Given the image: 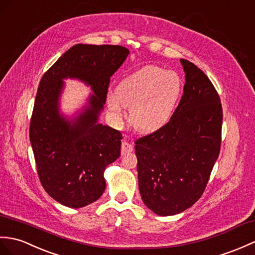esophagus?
Segmentation results:
<instances>
[{
  "instance_id": "esophagus-1",
  "label": "esophagus",
  "mask_w": 255,
  "mask_h": 255,
  "mask_svg": "<svg viewBox=\"0 0 255 255\" xmlns=\"http://www.w3.org/2000/svg\"><path fill=\"white\" fill-rule=\"evenodd\" d=\"M132 152V145L126 141L122 142V154L125 155L127 153Z\"/></svg>"
}]
</instances>
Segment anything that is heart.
<instances>
[{"instance_id": "heart-1", "label": "heart", "mask_w": 255, "mask_h": 255, "mask_svg": "<svg viewBox=\"0 0 255 255\" xmlns=\"http://www.w3.org/2000/svg\"><path fill=\"white\" fill-rule=\"evenodd\" d=\"M182 92V81L174 72L154 65L123 78L116 92L108 96L111 111L120 115L130 106V121L140 131L163 127L174 115Z\"/></svg>"}]
</instances>
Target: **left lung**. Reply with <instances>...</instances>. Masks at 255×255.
I'll return each instance as SVG.
<instances>
[{"label":"left lung","instance_id":"obj_1","mask_svg":"<svg viewBox=\"0 0 255 255\" xmlns=\"http://www.w3.org/2000/svg\"><path fill=\"white\" fill-rule=\"evenodd\" d=\"M186 84L169 122L135 141L139 190L155 214H179L201 198L220 154L221 99L202 70L180 60Z\"/></svg>","mask_w":255,"mask_h":255}]
</instances>
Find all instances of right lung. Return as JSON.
<instances>
[{"label":"right lung","mask_w":255,"mask_h":255,"mask_svg":"<svg viewBox=\"0 0 255 255\" xmlns=\"http://www.w3.org/2000/svg\"><path fill=\"white\" fill-rule=\"evenodd\" d=\"M129 50L121 45L76 44L43 75L35 96L29 137L41 185L73 209L97 201L105 190L104 170L121 155L122 133L99 124L111 77ZM90 85L94 94L78 117L59 113L63 79Z\"/></svg>","instance_id":"1"}]
</instances>
